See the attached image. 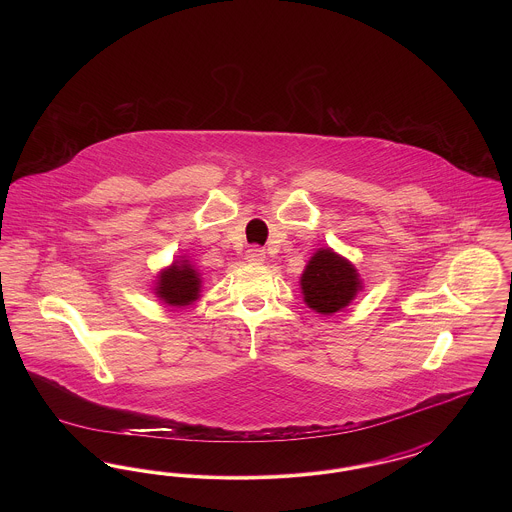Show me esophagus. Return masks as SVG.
<instances>
[{
	"mask_svg": "<svg viewBox=\"0 0 512 512\" xmlns=\"http://www.w3.org/2000/svg\"><path fill=\"white\" fill-rule=\"evenodd\" d=\"M265 257H267V253H265V249L259 247V245H253V247H249V249L245 251V261H247V263H253V265L263 263Z\"/></svg>",
	"mask_w": 512,
	"mask_h": 512,
	"instance_id": "esophagus-1",
	"label": "esophagus"
}]
</instances>
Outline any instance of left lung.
<instances>
[{
    "label": "left lung",
    "mask_w": 512,
    "mask_h": 512,
    "mask_svg": "<svg viewBox=\"0 0 512 512\" xmlns=\"http://www.w3.org/2000/svg\"><path fill=\"white\" fill-rule=\"evenodd\" d=\"M361 282L357 270L332 249H320L301 276L305 303L317 313L328 315L343 309L357 295Z\"/></svg>",
    "instance_id": "left-lung-1"
}]
</instances>
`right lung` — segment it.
Masks as SVG:
<instances>
[{
	"label": "right lung",
	"instance_id": "obj_1",
	"mask_svg": "<svg viewBox=\"0 0 512 512\" xmlns=\"http://www.w3.org/2000/svg\"><path fill=\"white\" fill-rule=\"evenodd\" d=\"M157 284L159 297L174 307L190 305L199 297V276L194 268L188 265V261H182L180 265L174 263L169 270L161 274Z\"/></svg>",
	"mask_w": 512,
	"mask_h": 512
}]
</instances>
